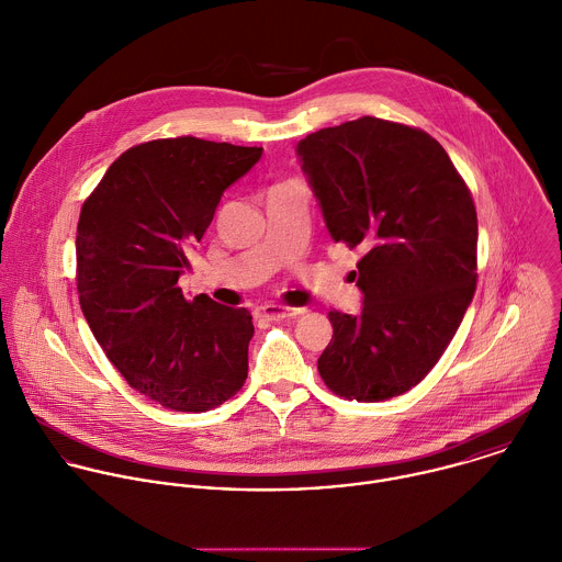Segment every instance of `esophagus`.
I'll use <instances>...</instances> for the list:
<instances>
[{"instance_id": "esophagus-1", "label": "esophagus", "mask_w": 562, "mask_h": 562, "mask_svg": "<svg viewBox=\"0 0 562 562\" xmlns=\"http://www.w3.org/2000/svg\"><path fill=\"white\" fill-rule=\"evenodd\" d=\"M305 310L301 307H285V305H274V303H268V305H259L257 307V316L259 318H266V321H281V318H294V316H301Z\"/></svg>"}]
</instances>
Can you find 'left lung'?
<instances>
[{
  "mask_svg": "<svg viewBox=\"0 0 562 562\" xmlns=\"http://www.w3.org/2000/svg\"><path fill=\"white\" fill-rule=\"evenodd\" d=\"M296 156L331 239L364 252L362 307L327 314L334 336L318 373L347 400L402 395L437 364L472 303V195L435 138L373 116L310 134Z\"/></svg>",
  "mask_w": 562,
  "mask_h": 562,
  "instance_id": "obj_1",
  "label": "left lung"
}]
</instances>
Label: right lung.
<instances>
[{
	"label": "right lung",
	"mask_w": 562,
	"mask_h": 562,
	"mask_svg": "<svg viewBox=\"0 0 562 562\" xmlns=\"http://www.w3.org/2000/svg\"><path fill=\"white\" fill-rule=\"evenodd\" d=\"M193 136L127 149L86 200L77 290L110 362L147 400L184 413L224 404L246 382L255 334L246 307L178 288L224 191L261 158Z\"/></svg>",
	"instance_id": "right-lung-1"
}]
</instances>
